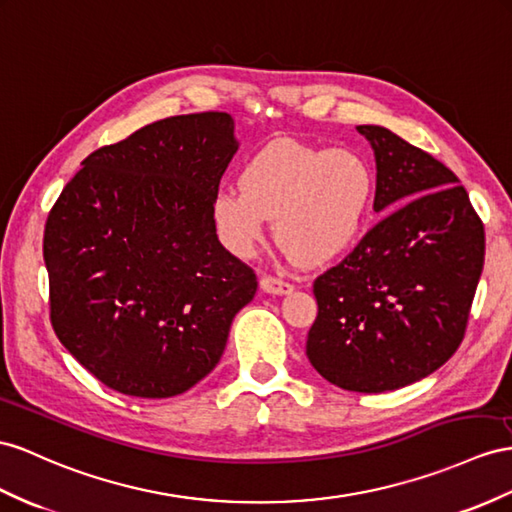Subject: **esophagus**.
<instances>
[{
    "label": "esophagus",
    "mask_w": 512,
    "mask_h": 512,
    "mask_svg": "<svg viewBox=\"0 0 512 512\" xmlns=\"http://www.w3.org/2000/svg\"><path fill=\"white\" fill-rule=\"evenodd\" d=\"M261 290L268 292V294H290L294 290V285L285 279L279 277H272V274H266V277H261L259 281Z\"/></svg>",
    "instance_id": "34e87169"
}]
</instances>
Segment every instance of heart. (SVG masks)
Masks as SVG:
<instances>
[{
  "label": "heart",
  "mask_w": 512,
  "mask_h": 512,
  "mask_svg": "<svg viewBox=\"0 0 512 512\" xmlns=\"http://www.w3.org/2000/svg\"><path fill=\"white\" fill-rule=\"evenodd\" d=\"M238 190L212 201L218 240L240 259L253 257L266 220L290 257L322 266L348 253L368 222L376 177L365 157L350 149H316L274 140L244 162Z\"/></svg>",
  "instance_id": "obj_1"
}]
</instances>
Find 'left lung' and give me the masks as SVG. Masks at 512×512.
Masks as SVG:
<instances>
[{
  "label": "left lung",
  "instance_id": "obj_1",
  "mask_svg": "<svg viewBox=\"0 0 512 512\" xmlns=\"http://www.w3.org/2000/svg\"><path fill=\"white\" fill-rule=\"evenodd\" d=\"M357 131L374 149V209L387 216L313 281L307 357L337 387L381 393L439 370L461 346L484 227L448 166L385 127Z\"/></svg>",
  "mask_w": 512,
  "mask_h": 512
}]
</instances>
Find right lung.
Wrapping results in <instances>:
<instances>
[{"mask_svg":"<svg viewBox=\"0 0 512 512\" xmlns=\"http://www.w3.org/2000/svg\"><path fill=\"white\" fill-rule=\"evenodd\" d=\"M238 151L227 112L181 114L90 153L49 209L51 326L103 385L170 398L216 368L257 277L218 242Z\"/></svg>","mask_w":512,"mask_h":512,"instance_id":"1","label":"right lung"}]
</instances>
